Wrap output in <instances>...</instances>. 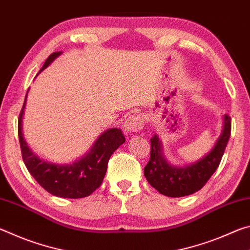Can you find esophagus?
<instances>
[{
	"mask_svg": "<svg viewBox=\"0 0 250 250\" xmlns=\"http://www.w3.org/2000/svg\"><path fill=\"white\" fill-rule=\"evenodd\" d=\"M145 125V118L142 115H132L125 121L124 130L125 133H132L140 130Z\"/></svg>",
	"mask_w": 250,
	"mask_h": 250,
	"instance_id": "34e87169",
	"label": "esophagus"
}]
</instances>
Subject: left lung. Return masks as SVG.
<instances>
[{
  "label": "left lung",
  "instance_id": "1",
  "mask_svg": "<svg viewBox=\"0 0 250 250\" xmlns=\"http://www.w3.org/2000/svg\"><path fill=\"white\" fill-rule=\"evenodd\" d=\"M230 117H223L222 132L209 152L196 162L174 166L166 159L163 146L158 134L151 139V156L145 167V176L152 188L170 197L191 195L206 184L221 163L227 142L230 137Z\"/></svg>",
  "mask_w": 250,
  "mask_h": 250
}]
</instances>
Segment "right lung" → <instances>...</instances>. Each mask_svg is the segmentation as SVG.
I'll return each instance as SVG.
<instances>
[{
	"instance_id": "1",
	"label": "right lung",
	"mask_w": 250,
	"mask_h": 250,
	"mask_svg": "<svg viewBox=\"0 0 250 250\" xmlns=\"http://www.w3.org/2000/svg\"><path fill=\"white\" fill-rule=\"evenodd\" d=\"M62 54V52H56L50 55L37 75ZM26 99L27 94L19 118V139L23 161L28 172L42 188L54 196L62 198L89 196L103 183L110 156L125 142L121 130L117 128L105 130L96 139L89 150L74 162L64 164L48 162L34 153L24 139L23 119Z\"/></svg>"
}]
</instances>
